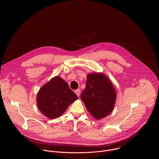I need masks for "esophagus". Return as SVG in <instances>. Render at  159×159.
<instances>
[{"label":"esophagus","instance_id":"1","mask_svg":"<svg viewBox=\"0 0 159 159\" xmlns=\"http://www.w3.org/2000/svg\"><path fill=\"white\" fill-rule=\"evenodd\" d=\"M75 92L76 93V95L77 97H79L80 96V90L79 89H77L76 91H75Z\"/></svg>","mask_w":159,"mask_h":159}]
</instances>
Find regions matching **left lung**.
<instances>
[{"label": "left lung", "instance_id": "1", "mask_svg": "<svg viewBox=\"0 0 159 159\" xmlns=\"http://www.w3.org/2000/svg\"><path fill=\"white\" fill-rule=\"evenodd\" d=\"M87 110L97 120L111 113L115 106L116 92L108 77L102 73H89L81 94Z\"/></svg>", "mask_w": 159, "mask_h": 159}]
</instances>
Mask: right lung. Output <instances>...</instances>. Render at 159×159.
<instances>
[{"label":"right lung","mask_w":159,"mask_h":159,"mask_svg":"<svg viewBox=\"0 0 159 159\" xmlns=\"http://www.w3.org/2000/svg\"><path fill=\"white\" fill-rule=\"evenodd\" d=\"M77 98L68 83L60 76H55L38 91L36 102L42 113L49 119H54L64 113Z\"/></svg>","instance_id":"right-lung-1"}]
</instances>
